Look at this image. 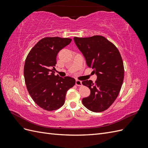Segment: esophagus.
<instances>
[{"instance_id":"34e87169","label":"esophagus","mask_w":148,"mask_h":148,"mask_svg":"<svg viewBox=\"0 0 148 148\" xmlns=\"http://www.w3.org/2000/svg\"><path fill=\"white\" fill-rule=\"evenodd\" d=\"M75 84L77 85V86H81L82 85V82L81 81H80V80L77 79V80H76Z\"/></svg>"}]
</instances>
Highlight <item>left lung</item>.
<instances>
[{
  "label": "left lung",
  "mask_w": 148,
  "mask_h": 148,
  "mask_svg": "<svg viewBox=\"0 0 148 148\" xmlns=\"http://www.w3.org/2000/svg\"><path fill=\"white\" fill-rule=\"evenodd\" d=\"M86 64L94 69L97 80H85L82 84L91 91L83 98V105L94 112H101L113 104L120 92L124 78L122 58L117 47L102 36L89 38L74 37Z\"/></svg>",
  "instance_id": "obj_1"
}]
</instances>
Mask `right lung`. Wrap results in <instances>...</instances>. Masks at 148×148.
Listing matches in <instances>:
<instances>
[{"mask_svg": "<svg viewBox=\"0 0 148 148\" xmlns=\"http://www.w3.org/2000/svg\"><path fill=\"white\" fill-rule=\"evenodd\" d=\"M70 38L46 37L31 49L25 60L24 77L26 88L34 102L42 109L56 110L64 104L67 91L75 79L55 75L57 53L71 42Z\"/></svg>", "mask_w": 148, "mask_h": 148, "instance_id": "obj_1", "label": "right lung"}]
</instances>
